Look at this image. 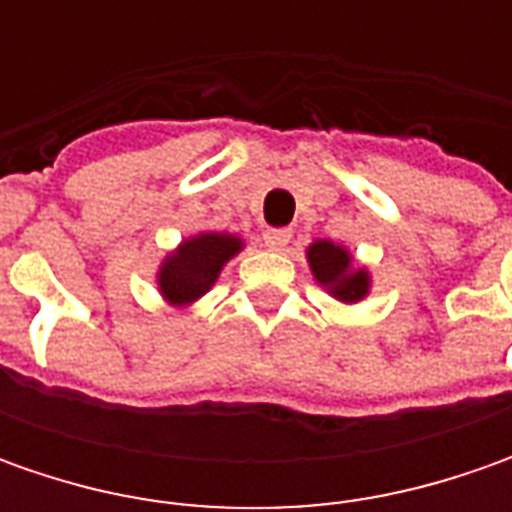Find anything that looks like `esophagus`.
Instances as JSON below:
<instances>
[{
  "instance_id": "34e87169",
  "label": "esophagus",
  "mask_w": 512,
  "mask_h": 512,
  "mask_svg": "<svg viewBox=\"0 0 512 512\" xmlns=\"http://www.w3.org/2000/svg\"><path fill=\"white\" fill-rule=\"evenodd\" d=\"M262 242H265L267 250H285L287 242H290V230L287 227H267Z\"/></svg>"
}]
</instances>
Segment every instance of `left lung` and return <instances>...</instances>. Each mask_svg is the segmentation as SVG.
<instances>
[{
  "label": "left lung",
  "mask_w": 512,
  "mask_h": 512,
  "mask_svg": "<svg viewBox=\"0 0 512 512\" xmlns=\"http://www.w3.org/2000/svg\"><path fill=\"white\" fill-rule=\"evenodd\" d=\"M310 273L316 285L330 293L339 305H359L370 296L373 276L364 265L356 262V256L344 245H336L330 239H316L305 250Z\"/></svg>",
  "instance_id": "left-lung-1"
}]
</instances>
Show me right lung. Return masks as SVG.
<instances>
[{"mask_svg":"<svg viewBox=\"0 0 512 512\" xmlns=\"http://www.w3.org/2000/svg\"><path fill=\"white\" fill-rule=\"evenodd\" d=\"M245 250V239L227 230H199L159 262L156 290L176 310L196 305L219 282L225 265Z\"/></svg>","mask_w":512,"mask_h":512,"instance_id":"obj_1","label":"right lung"}]
</instances>
